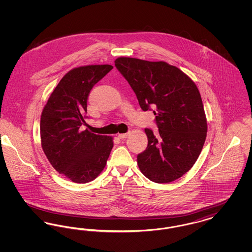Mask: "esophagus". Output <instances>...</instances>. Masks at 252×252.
Returning <instances> with one entry per match:
<instances>
[{
  "label": "esophagus",
  "instance_id": "obj_1",
  "mask_svg": "<svg viewBox=\"0 0 252 252\" xmlns=\"http://www.w3.org/2000/svg\"><path fill=\"white\" fill-rule=\"evenodd\" d=\"M128 135H129V133H124V134H118V138H119V139H121V140H124V139L127 138V137H128Z\"/></svg>",
  "mask_w": 252,
  "mask_h": 252
}]
</instances>
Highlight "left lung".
<instances>
[{
  "mask_svg": "<svg viewBox=\"0 0 252 252\" xmlns=\"http://www.w3.org/2000/svg\"><path fill=\"white\" fill-rule=\"evenodd\" d=\"M115 67L134 91L141 108L153 110L158 133L145 128L148 144L137 156L144 176L167 183L187 173L203 148L207 120L192 79L164 61L118 58Z\"/></svg>",
  "mask_w": 252,
  "mask_h": 252,
  "instance_id": "obj_1",
  "label": "left lung"
}]
</instances>
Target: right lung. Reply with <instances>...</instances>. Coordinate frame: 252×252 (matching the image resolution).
I'll use <instances>...</instances> for the list:
<instances>
[{
	"label": "right lung",
	"instance_id": "right-lung-1",
	"mask_svg": "<svg viewBox=\"0 0 252 252\" xmlns=\"http://www.w3.org/2000/svg\"><path fill=\"white\" fill-rule=\"evenodd\" d=\"M111 65H89L67 72L49 97L40 117L44 154L60 174L75 183L97 178L113 147L112 137L83 130L87 101L93 87Z\"/></svg>",
	"mask_w": 252,
	"mask_h": 252
}]
</instances>
